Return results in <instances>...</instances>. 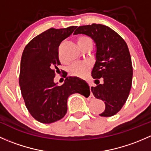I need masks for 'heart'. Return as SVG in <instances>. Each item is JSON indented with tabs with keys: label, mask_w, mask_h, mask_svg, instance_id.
Listing matches in <instances>:
<instances>
[{
	"label": "heart",
	"mask_w": 151,
	"mask_h": 151,
	"mask_svg": "<svg viewBox=\"0 0 151 151\" xmlns=\"http://www.w3.org/2000/svg\"><path fill=\"white\" fill-rule=\"evenodd\" d=\"M88 42H92L91 39L88 36H80L77 38V43H78L79 46L88 43ZM59 57L62 61V58L60 54H59ZM90 69H91V65L88 62H77L69 67V73L73 76L84 77L88 74Z\"/></svg>",
	"instance_id": "obj_1"
}]
</instances>
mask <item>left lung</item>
I'll list each match as a JSON object with an SVG mask.
<instances>
[{
	"instance_id": "obj_1",
	"label": "left lung",
	"mask_w": 151,
	"mask_h": 151,
	"mask_svg": "<svg viewBox=\"0 0 151 151\" xmlns=\"http://www.w3.org/2000/svg\"><path fill=\"white\" fill-rule=\"evenodd\" d=\"M74 35L85 34L96 44V62L91 75L103 78L91 90L94 96L104 101L105 109L100 116L110 117L121 110L132 88L133 68L126 42L112 29L101 24L77 28Z\"/></svg>"
}]
</instances>
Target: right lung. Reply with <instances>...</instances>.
<instances>
[{
  "label": "right lung",
  "mask_w": 151,
  "mask_h": 151,
  "mask_svg": "<svg viewBox=\"0 0 151 151\" xmlns=\"http://www.w3.org/2000/svg\"><path fill=\"white\" fill-rule=\"evenodd\" d=\"M76 28L48 29L33 38L22 52L19 79L21 93L30 115L42 123H54L65 116L70 95L90 92L88 83L79 77H66L60 86L54 82L60 65L58 47Z\"/></svg>",
  "instance_id": "obj_1"
}]
</instances>
